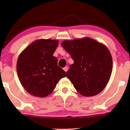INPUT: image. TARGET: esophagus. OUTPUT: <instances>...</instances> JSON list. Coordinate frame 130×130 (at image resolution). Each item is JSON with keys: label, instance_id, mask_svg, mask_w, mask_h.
<instances>
[{"label": "esophagus", "instance_id": "esophagus-1", "mask_svg": "<svg viewBox=\"0 0 130 130\" xmlns=\"http://www.w3.org/2000/svg\"><path fill=\"white\" fill-rule=\"evenodd\" d=\"M63 70H64L66 72H67V70H68V67H64V68H63Z\"/></svg>", "mask_w": 130, "mask_h": 130}]
</instances>
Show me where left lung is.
Here are the masks:
<instances>
[{
  "label": "left lung",
  "instance_id": "left-lung-1",
  "mask_svg": "<svg viewBox=\"0 0 130 130\" xmlns=\"http://www.w3.org/2000/svg\"><path fill=\"white\" fill-rule=\"evenodd\" d=\"M61 45L74 61L66 74L76 90L87 97L100 93L112 70V58L108 48L89 37L65 40Z\"/></svg>",
  "mask_w": 130,
  "mask_h": 130
}]
</instances>
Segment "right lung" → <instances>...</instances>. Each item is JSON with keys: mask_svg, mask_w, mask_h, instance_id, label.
I'll list each match as a JSON object with an SVG mask.
<instances>
[{"mask_svg": "<svg viewBox=\"0 0 130 130\" xmlns=\"http://www.w3.org/2000/svg\"><path fill=\"white\" fill-rule=\"evenodd\" d=\"M58 40L40 39L28 46L18 57L17 70L25 89L35 96H47L56 88L66 72L57 65L53 56Z\"/></svg>", "mask_w": 130, "mask_h": 130, "instance_id": "1", "label": "right lung"}]
</instances>
